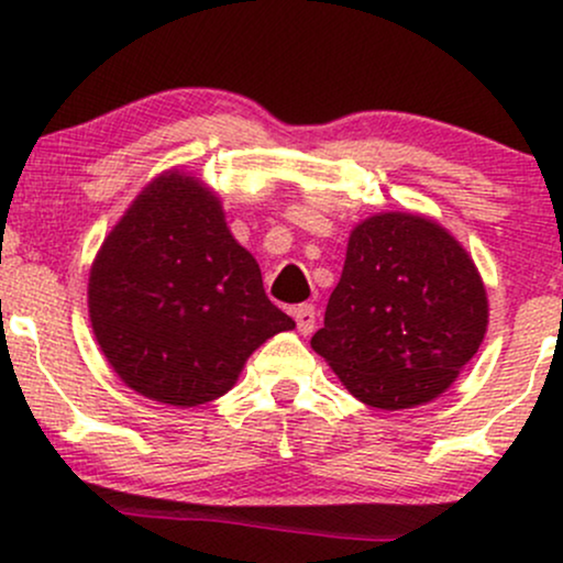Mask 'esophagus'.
<instances>
[{"label": "esophagus", "instance_id": "34e87169", "mask_svg": "<svg viewBox=\"0 0 563 563\" xmlns=\"http://www.w3.org/2000/svg\"><path fill=\"white\" fill-rule=\"evenodd\" d=\"M295 321H297V332L300 334H310L316 329V308L310 302H302L292 310Z\"/></svg>", "mask_w": 563, "mask_h": 563}]
</instances>
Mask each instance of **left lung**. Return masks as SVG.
I'll use <instances>...</instances> for the list:
<instances>
[{
	"label": "left lung",
	"mask_w": 563,
	"mask_h": 563,
	"mask_svg": "<svg viewBox=\"0 0 563 563\" xmlns=\"http://www.w3.org/2000/svg\"><path fill=\"white\" fill-rule=\"evenodd\" d=\"M485 329L487 295L466 250L429 218L382 213L350 234L310 345L361 402L400 411L445 393Z\"/></svg>",
	"instance_id": "8db88e82"
}]
</instances>
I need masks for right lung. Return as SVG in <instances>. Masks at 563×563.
Returning <instances> with one entry per match:
<instances>
[{
  "label": "right lung",
  "instance_id": "obj_1",
  "mask_svg": "<svg viewBox=\"0 0 563 563\" xmlns=\"http://www.w3.org/2000/svg\"><path fill=\"white\" fill-rule=\"evenodd\" d=\"M89 316L125 385L178 408L221 398L255 347L295 327L268 300L218 197L178 170L157 176L104 240Z\"/></svg>",
  "mask_w": 563,
  "mask_h": 563
}]
</instances>
